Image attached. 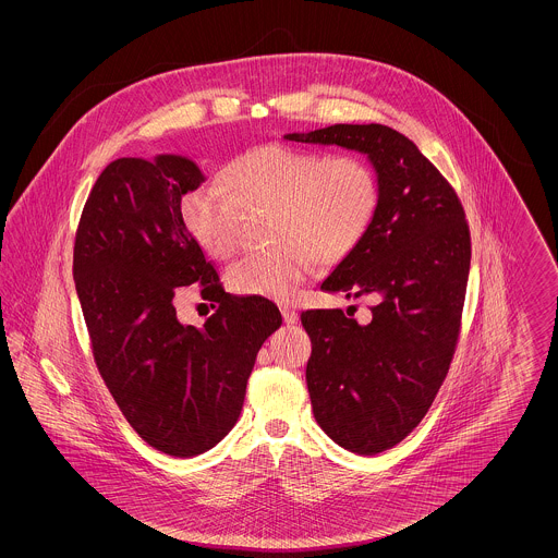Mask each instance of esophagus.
Here are the masks:
<instances>
[{
	"label": "esophagus",
	"instance_id": "esophagus-1",
	"mask_svg": "<svg viewBox=\"0 0 558 558\" xmlns=\"http://www.w3.org/2000/svg\"><path fill=\"white\" fill-rule=\"evenodd\" d=\"M280 312H282V318L287 324H296V319H299V314H296V310L291 307V305H282L280 307Z\"/></svg>",
	"mask_w": 558,
	"mask_h": 558
}]
</instances>
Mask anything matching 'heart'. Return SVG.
<instances>
[{
    "instance_id": "heart-1",
    "label": "heart",
    "mask_w": 558,
    "mask_h": 558,
    "mask_svg": "<svg viewBox=\"0 0 558 558\" xmlns=\"http://www.w3.org/2000/svg\"><path fill=\"white\" fill-rule=\"evenodd\" d=\"M221 190L201 186L182 198L190 239L217 259L236 253L242 213L267 211L276 244L244 255L228 271L242 294L289 299L316 264L335 266L366 239L380 203L378 175L360 155L266 144L219 171Z\"/></svg>"
}]
</instances>
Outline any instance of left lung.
Instances as JSON below:
<instances>
[{
	"mask_svg": "<svg viewBox=\"0 0 558 558\" xmlns=\"http://www.w3.org/2000/svg\"><path fill=\"white\" fill-rule=\"evenodd\" d=\"M287 140L368 155L380 186L362 244L322 291L371 296L362 322L343 310H307V389L318 425L341 448L374 456L425 418L460 337L471 230L450 182L412 140L387 125H330ZM355 310V307H353Z\"/></svg>",
	"mask_w": 558,
	"mask_h": 558,
	"instance_id": "1",
	"label": "left lung"
}]
</instances>
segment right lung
Segmentation results:
<instances>
[{
  "label": "right lung",
  "mask_w": 558,
  "mask_h": 558,
  "mask_svg": "<svg viewBox=\"0 0 558 558\" xmlns=\"http://www.w3.org/2000/svg\"><path fill=\"white\" fill-rule=\"evenodd\" d=\"M201 169L175 155L112 160L81 213L73 276L94 362L110 396L155 450L190 458L236 425L257 351L280 328L264 296L223 291L182 223V196ZM196 283L216 314L177 319L181 287Z\"/></svg>",
  "instance_id": "1"
}]
</instances>
